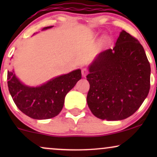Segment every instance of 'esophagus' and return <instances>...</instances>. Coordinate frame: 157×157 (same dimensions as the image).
<instances>
[{
    "label": "esophagus",
    "mask_w": 157,
    "mask_h": 157,
    "mask_svg": "<svg viewBox=\"0 0 157 157\" xmlns=\"http://www.w3.org/2000/svg\"><path fill=\"white\" fill-rule=\"evenodd\" d=\"M88 73H89V70H88L87 68H82V76L85 77L86 75H87Z\"/></svg>",
    "instance_id": "34e87169"
}]
</instances>
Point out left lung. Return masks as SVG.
Wrapping results in <instances>:
<instances>
[{
	"label": "left lung",
	"instance_id": "obj_1",
	"mask_svg": "<svg viewBox=\"0 0 157 157\" xmlns=\"http://www.w3.org/2000/svg\"><path fill=\"white\" fill-rule=\"evenodd\" d=\"M87 103L97 118L122 120L137 111L150 90L151 66L138 40L124 30L113 48L89 66Z\"/></svg>",
	"mask_w": 157,
	"mask_h": 157
}]
</instances>
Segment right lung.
Returning <instances> with one entry per match:
<instances>
[{
  "instance_id": "obj_1",
  "label": "right lung",
  "mask_w": 157,
  "mask_h": 157,
  "mask_svg": "<svg viewBox=\"0 0 157 157\" xmlns=\"http://www.w3.org/2000/svg\"><path fill=\"white\" fill-rule=\"evenodd\" d=\"M52 27H45L43 30ZM81 77V70L77 69L38 87H29L23 85L14 71H8L7 83L13 101L23 113L35 120H46L59 114L63 107L65 97Z\"/></svg>"
}]
</instances>
